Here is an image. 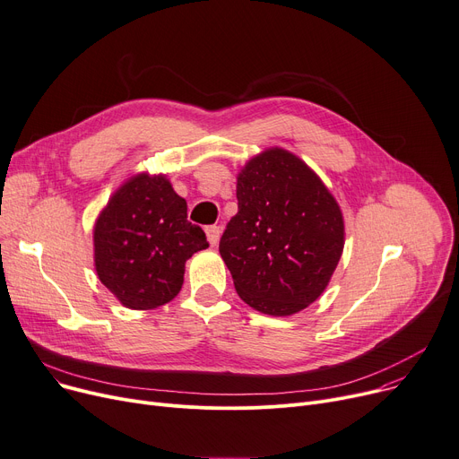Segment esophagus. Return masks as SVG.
Wrapping results in <instances>:
<instances>
[{
	"label": "esophagus",
	"mask_w": 459,
	"mask_h": 459,
	"mask_svg": "<svg viewBox=\"0 0 459 459\" xmlns=\"http://www.w3.org/2000/svg\"><path fill=\"white\" fill-rule=\"evenodd\" d=\"M204 232H206L210 246H216V243L220 241V236H221V229L218 225H210L204 229Z\"/></svg>",
	"instance_id": "1"
}]
</instances>
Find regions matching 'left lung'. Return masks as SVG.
Returning a JSON list of instances; mask_svg holds the SVG:
<instances>
[{"mask_svg": "<svg viewBox=\"0 0 459 459\" xmlns=\"http://www.w3.org/2000/svg\"><path fill=\"white\" fill-rule=\"evenodd\" d=\"M238 213L220 239L238 295L267 316H291L326 288L343 253L342 210L321 178L273 147L238 175Z\"/></svg>", "mask_w": 459, "mask_h": 459, "instance_id": "left-lung-1", "label": "left lung"}]
</instances>
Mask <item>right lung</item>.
Returning a JSON list of instances; mask_svg holds the SVG:
<instances>
[{
    "mask_svg": "<svg viewBox=\"0 0 459 459\" xmlns=\"http://www.w3.org/2000/svg\"><path fill=\"white\" fill-rule=\"evenodd\" d=\"M186 210L164 175L140 173L101 212L94 229L96 271L124 307L151 310L180 291L186 260L208 247Z\"/></svg>",
    "mask_w": 459,
    "mask_h": 459,
    "instance_id": "add662e5",
    "label": "right lung"
}]
</instances>
